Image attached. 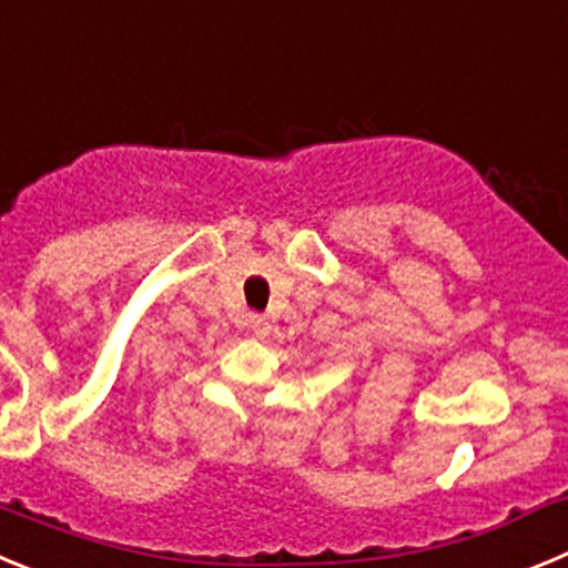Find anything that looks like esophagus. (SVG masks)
<instances>
[{
    "label": "esophagus",
    "instance_id": "esophagus-1",
    "mask_svg": "<svg viewBox=\"0 0 568 568\" xmlns=\"http://www.w3.org/2000/svg\"><path fill=\"white\" fill-rule=\"evenodd\" d=\"M250 329L256 337H267L270 335V321L264 315H250Z\"/></svg>",
    "mask_w": 568,
    "mask_h": 568
}]
</instances>
